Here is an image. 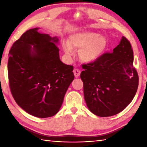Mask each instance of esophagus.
<instances>
[{
    "label": "esophagus",
    "instance_id": "34e87169",
    "mask_svg": "<svg viewBox=\"0 0 147 147\" xmlns=\"http://www.w3.org/2000/svg\"><path fill=\"white\" fill-rule=\"evenodd\" d=\"M73 73L74 74V76H75V77H76L77 78V77H78L80 76V69L75 68V69H74Z\"/></svg>",
    "mask_w": 147,
    "mask_h": 147
}]
</instances>
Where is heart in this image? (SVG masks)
I'll return each instance as SVG.
<instances>
[{
  "label": "heart",
  "mask_w": 147,
  "mask_h": 147,
  "mask_svg": "<svg viewBox=\"0 0 147 147\" xmlns=\"http://www.w3.org/2000/svg\"><path fill=\"white\" fill-rule=\"evenodd\" d=\"M107 41L104 36L91 32L75 34L69 39V43L63 45L66 54L70 56L74 50L78 51L79 58L84 62L95 61L105 51Z\"/></svg>",
  "instance_id": "obj_1"
}]
</instances>
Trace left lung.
<instances>
[{"mask_svg": "<svg viewBox=\"0 0 147 147\" xmlns=\"http://www.w3.org/2000/svg\"><path fill=\"white\" fill-rule=\"evenodd\" d=\"M133 61L131 44L123 37L112 53H104L93 62L82 65L84 98L94 115H115L133 100L139 84Z\"/></svg>", "mask_w": 147, "mask_h": 147, "instance_id": "obj_1", "label": "left lung"}]
</instances>
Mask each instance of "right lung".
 I'll return each instance as SVG.
<instances>
[{
    "label": "right lung",
    "instance_id": "obj_1",
    "mask_svg": "<svg viewBox=\"0 0 147 147\" xmlns=\"http://www.w3.org/2000/svg\"><path fill=\"white\" fill-rule=\"evenodd\" d=\"M38 29L28 30L14 42L8 74L16 103L32 115L47 118L58 112L74 75L73 66L59 59L58 38Z\"/></svg>",
    "mask_w": 147,
    "mask_h": 147
}]
</instances>
